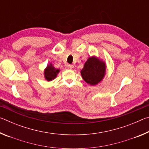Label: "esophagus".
Returning a JSON list of instances; mask_svg holds the SVG:
<instances>
[{"mask_svg": "<svg viewBox=\"0 0 149 149\" xmlns=\"http://www.w3.org/2000/svg\"><path fill=\"white\" fill-rule=\"evenodd\" d=\"M68 68L70 70H72L73 68H74V65H73L72 64H68Z\"/></svg>", "mask_w": 149, "mask_h": 149, "instance_id": "34e87169", "label": "esophagus"}]
</instances>
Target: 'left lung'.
I'll use <instances>...</instances> for the list:
<instances>
[{
  "label": "left lung",
  "instance_id": "8db88e82",
  "mask_svg": "<svg viewBox=\"0 0 149 149\" xmlns=\"http://www.w3.org/2000/svg\"><path fill=\"white\" fill-rule=\"evenodd\" d=\"M105 64L95 57H91L85 62L81 74L85 82L91 85H96L104 76Z\"/></svg>",
  "mask_w": 149,
  "mask_h": 149
}]
</instances>
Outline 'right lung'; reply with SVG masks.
Masks as SVG:
<instances>
[{
  "label": "right lung",
  "instance_id": "add662e5",
  "mask_svg": "<svg viewBox=\"0 0 149 149\" xmlns=\"http://www.w3.org/2000/svg\"><path fill=\"white\" fill-rule=\"evenodd\" d=\"M58 72L59 70L55 69L52 65H49L45 70V77L47 81H51L55 79Z\"/></svg>",
  "mask_w": 149,
  "mask_h": 149
}]
</instances>
